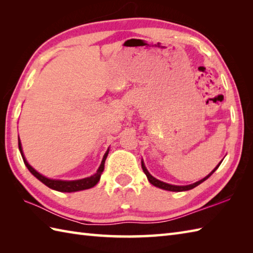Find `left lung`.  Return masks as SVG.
Listing matches in <instances>:
<instances>
[{"mask_svg":"<svg viewBox=\"0 0 253 253\" xmlns=\"http://www.w3.org/2000/svg\"><path fill=\"white\" fill-rule=\"evenodd\" d=\"M221 163H222V161L221 162L218 163V165L216 166L215 169H214L211 173H210L208 176H206L204 177V178H202L201 180H199V181H197V182H195V184H191V185H187V186H175V185H169V184H166V182H163V181H161V180H159V179H157V178H154V177L149 173L148 171V169H146V166H144V163L143 162H141V168H142V169H143V171H144V174L147 175V177H148V180L151 182V184L153 185V186H155V187H158V188H161V189H164V190H169V191H177V192H179V191H186V190H190V189H193V188L195 187H197L198 185H200L201 182H203L204 180H207L210 176H211L214 171H215L217 169H218V166L221 165Z\"/></svg>","mask_w":253,"mask_h":253,"instance_id":"1","label":"left lung"}]
</instances>
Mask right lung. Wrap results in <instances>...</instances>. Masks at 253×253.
<instances>
[{
    "label": "right lung",
    "instance_id": "right-lung-1",
    "mask_svg": "<svg viewBox=\"0 0 253 253\" xmlns=\"http://www.w3.org/2000/svg\"><path fill=\"white\" fill-rule=\"evenodd\" d=\"M18 148H19V151H20L21 157H23L24 163L27 166V169L30 170V173L34 175L35 177H37V178L39 179L41 182H43L45 186L51 188V189H54L56 191H62V192H75V191L89 189V188L94 187L96 184H98L99 180H100V177H101L102 171H103V169H104L105 160L107 158V154H109V150H107V151L104 154L103 160H102L100 168L98 169V170H96V173L94 175L90 176V177H87V178L78 179V180H60V179H50V178H47V177L38 173V171L34 168H31V166L29 165V163L27 162V160L25 159V155L23 153V149H21V143H20L19 139H18Z\"/></svg>",
    "mask_w": 253,
    "mask_h": 253
}]
</instances>
